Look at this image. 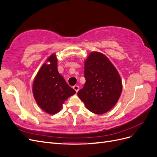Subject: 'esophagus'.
I'll return each instance as SVG.
<instances>
[{
    "mask_svg": "<svg viewBox=\"0 0 157 157\" xmlns=\"http://www.w3.org/2000/svg\"><path fill=\"white\" fill-rule=\"evenodd\" d=\"M73 89L75 90L76 92H77L78 91V90H79V86H77V85H75V86H73Z\"/></svg>",
    "mask_w": 157,
    "mask_h": 157,
    "instance_id": "esophagus-1",
    "label": "esophagus"
}]
</instances>
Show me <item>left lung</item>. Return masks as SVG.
I'll use <instances>...</instances> for the list:
<instances>
[{
	"instance_id": "obj_1",
	"label": "left lung",
	"mask_w": 157,
	"mask_h": 157,
	"mask_svg": "<svg viewBox=\"0 0 157 157\" xmlns=\"http://www.w3.org/2000/svg\"><path fill=\"white\" fill-rule=\"evenodd\" d=\"M84 87L77 93L90 111L102 115L115 105L122 92V80L107 57L94 52L84 64Z\"/></svg>"
}]
</instances>
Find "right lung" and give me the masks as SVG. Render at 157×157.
Returning <instances> with one entry per match:
<instances>
[{
  "mask_svg": "<svg viewBox=\"0 0 157 157\" xmlns=\"http://www.w3.org/2000/svg\"><path fill=\"white\" fill-rule=\"evenodd\" d=\"M42 65L33 82V93L39 107L50 115L58 113L64 101L76 93L65 82L57 68V58L51 55Z\"/></svg>",
  "mask_w": 157,
  "mask_h": 157,
  "instance_id": "obj_1",
  "label": "right lung"
}]
</instances>
